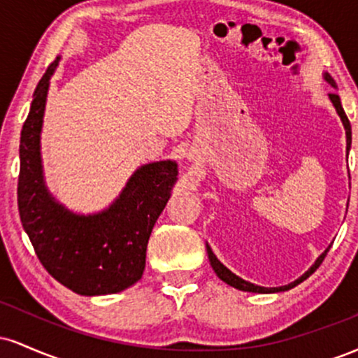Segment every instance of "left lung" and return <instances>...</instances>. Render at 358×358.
<instances>
[{"instance_id":"8db88e82","label":"left lung","mask_w":358,"mask_h":358,"mask_svg":"<svg viewBox=\"0 0 358 358\" xmlns=\"http://www.w3.org/2000/svg\"><path fill=\"white\" fill-rule=\"evenodd\" d=\"M324 80H327L328 84H330V85H334V87H336V85H335V80L331 79L330 73H324ZM328 96H330V101L334 102V106H335L336 113H338V116H340V119H342V122H343V126H345V133H347V153H348V150H350V145H352V126H350V121H348L347 114H345V110H343V108H342V102H340L338 94L330 92V94H328ZM328 250H330V248H328L327 250H324V252L322 254V256H320L318 259H316L315 264L311 266V268L308 269L306 273L303 274L301 278H298L296 281L289 282V285H286V286H279V287H262V286L252 285V282L244 281V279L239 278V276H236V274H234L232 271H229L227 268H225L224 264H222V262L219 261V259L215 257V254L212 252V249L208 248V244H207L208 261H210V266L213 268V271H215L217 276H219L224 282H227L229 286L236 287V289H241V291H249V293H279V291H287V289H291V287L298 286L299 282H303V281H305L306 278H310L311 274H313L315 271L320 268V264H322V262H323V259H324V256H327Z\"/></svg>"}]
</instances>
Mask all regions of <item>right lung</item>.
<instances>
[{"mask_svg": "<svg viewBox=\"0 0 358 358\" xmlns=\"http://www.w3.org/2000/svg\"><path fill=\"white\" fill-rule=\"evenodd\" d=\"M59 59L36 85L20 138L18 210L36 257L60 285L84 296L119 293L143 276L155 222L170 199L178 168L173 162L141 166L119 199L96 215H76L52 199L40 159L48 84Z\"/></svg>", "mask_w": 358, "mask_h": 358, "instance_id": "obj_1", "label": "right lung"}]
</instances>
